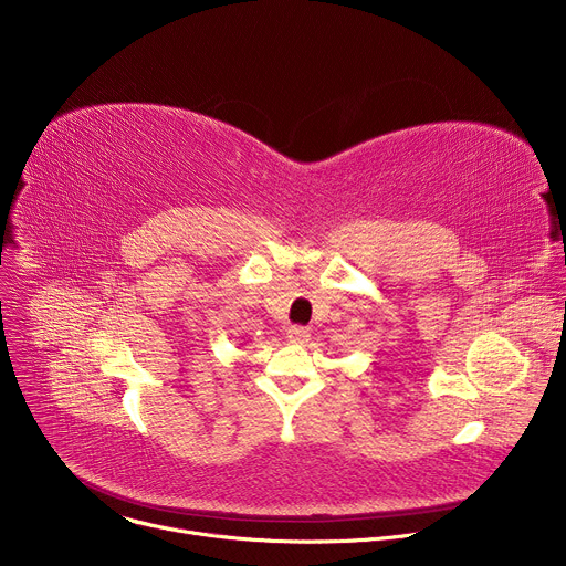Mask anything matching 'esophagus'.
<instances>
[{
	"label": "esophagus",
	"mask_w": 566,
	"mask_h": 566,
	"mask_svg": "<svg viewBox=\"0 0 566 566\" xmlns=\"http://www.w3.org/2000/svg\"><path fill=\"white\" fill-rule=\"evenodd\" d=\"M286 338L291 340V343H297V345H302V343H306L308 338H311V332L306 329V327H289L286 329Z\"/></svg>",
	"instance_id": "obj_1"
}]
</instances>
